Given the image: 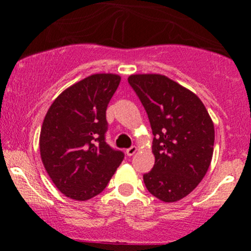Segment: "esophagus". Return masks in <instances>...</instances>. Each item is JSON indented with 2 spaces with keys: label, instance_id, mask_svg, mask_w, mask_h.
<instances>
[{
  "label": "esophagus",
  "instance_id": "1",
  "mask_svg": "<svg viewBox=\"0 0 251 251\" xmlns=\"http://www.w3.org/2000/svg\"><path fill=\"white\" fill-rule=\"evenodd\" d=\"M137 151H138V148H137V146H131V148L126 150V154H127L128 157H131V155H133Z\"/></svg>",
  "mask_w": 251,
  "mask_h": 251
}]
</instances>
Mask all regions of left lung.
<instances>
[{
    "label": "left lung",
    "instance_id": "8db88e82",
    "mask_svg": "<svg viewBox=\"0 0 251 251\" xmlns=\"http://www.w3.org/2000/svg\"><path fill=\"white\" fill-rule=\"evenodd\" d=\"M128 82L151 124L154 166L144 175L150 194L165 203L186 197L208 171L215 128L194 92L162 74H133Z\"/></svg>",
    "mask_w": 251,
    "mask_h": 251
}]
</instances>
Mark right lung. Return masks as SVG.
Masks as SVG:
<instances>
[{"mask_svg":"<svg viewBox=\"0 0 251 251\" xmlns=\"http://www.w3.org/2000/svg\"><path fill=\"white\" fill-rule=\"evenodd\" d=\"M118 74H92L54 100L40 132V154L54 185L66 197L99 195L124 159L105 142L106 108L120 83Z\"/></svg>","mask_w":251,"mask_h":251,"instance_id":"right-lung-1","label":"right lung"}]
</instances>
